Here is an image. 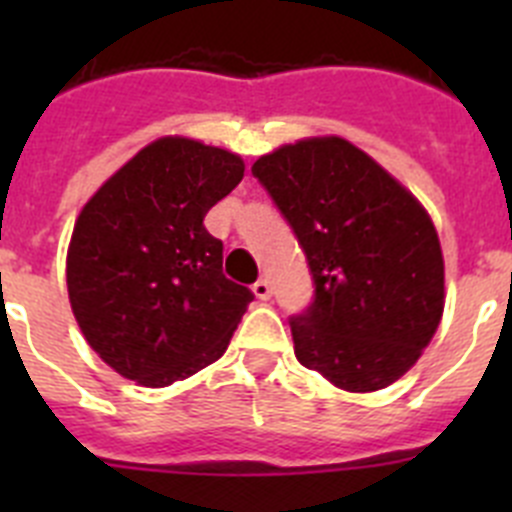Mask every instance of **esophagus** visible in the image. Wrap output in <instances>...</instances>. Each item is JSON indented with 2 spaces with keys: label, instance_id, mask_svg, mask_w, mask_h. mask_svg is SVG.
<instances>
[{
  "label": "esophagus",
  "instance_id": "34e87169",
  "mask_svg": "<svg viewBox=\"0 0 512 512\" xmlns=\"http://www.w3.org/2000/svg\"><path fill=\"white\" fill-rule=\"evenodd\" d=\"M253 295L259 297V300H269V297H271V282H269V279H259V282L253 284Z\"/></svg>",
  "mask_w": 512,
  "mask_h": 512
}]
</instances>
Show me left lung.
<instances>
[{
  "label": "left lung",
  "instance_id": "obj_1",
  "mask_svg": "<svg viewBox=\"0 0 512 512\" xmlns=\"http://www.w3.org/2000/svg\"><path fill=\"white\" fill-rule=\"evenodd\" d=\"M251 171L295 230L315 284L307 310L289 318L297 361L346 392L397 382L443 315V256L428 212L336 135L277 148Z\"/></svg>",
  "mask_w": 512,
  "mask_h": 512
}]
</instances>
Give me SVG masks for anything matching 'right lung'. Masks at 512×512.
Masks as SVG:
<instances>
[{"label":"right lung","mask_w":512,"mask_h":512,"mask_svg":"<svg viewBox=\"0 0 512 512\" xmlns=\"http://www.w3.org/2000/svg\"><path fill=\"white\" fill-rule=\"evenodd\" d=\"M243 161L189 138H158L97 189L66 256L74 318L104 364L166 387L225 354L253 292L223 274L205 215Z\"/></svg>","instance_id":"1"}]
</instances>
